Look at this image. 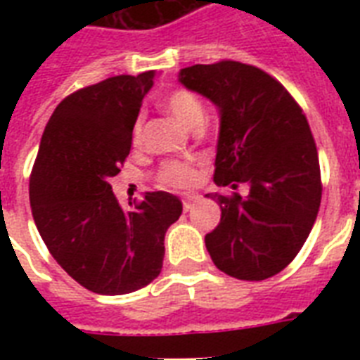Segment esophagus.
Returning a JSON list of instances; mask_svg holds the SVG:
<instances>
[{"mask_svg":"<svg viewBox=\"0 0 360 360\" xmlns=\"http://www.w3.org/2000/svg\"><path fill=\"white\" fill-rule=\"evenodd\" d=\"M198 202H200V196H198V194H186V196L183 198V209H185V211H191Z\"/></svg>","mask_w":360,"mask_h":360,"instance_id":"obj_1","label":"esophagus"}]
</instances>
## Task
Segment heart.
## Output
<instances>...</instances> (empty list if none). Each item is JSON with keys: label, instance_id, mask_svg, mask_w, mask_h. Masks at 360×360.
Listing matches in <instances>:
<instances>
[{"label": "heart", "instance_id": "heart-1", "mask_svg": "<svg viewBox=\"0 0 360 360\" xmlns=\"http://www.w3.org/2000/svg\"><path fill=\"white\" fill-rule=\"evenodd\" d=\"M164 108L174 117L181 127L188 130L198 129L203 123L205 108H203L202 98L194 95L188 89H175L164 101ZM143 140V115H138V120L132 124V134L130 141L132 146L140 147ZM196 174L194 168L185 162H166L158 172V181L166 186H186L194 181Z\"/></svg>", "mask_w": 360, "mask_h": 360}]
</instances>
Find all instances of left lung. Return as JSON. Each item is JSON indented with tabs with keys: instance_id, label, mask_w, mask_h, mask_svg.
<instances>
[{
	"instance_id": "1",
	"label": "left lung",
	"mask_w": 360,
	"mask_h": 360,
	"mask_svg": "<svg viewBox=\"0 0 360 360\" xmlns=\"http://www.w3.org/2000/svg\"><path fill=\"white\" fill-rule=\"evenodd\" d=\"M179 82L219 110L214 183L248 186L246 196L205 194L222 211L205 236L209 256L233 278H271L299 254L321 203L307 117L280 82L252 65H192Z\"/></svg>"
}]
</instances>
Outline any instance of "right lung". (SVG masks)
<instances>
[{
	"label": "right lung",
	"instance_id": "1",
	"mask_svg": "<svg viewBox=\"0 0 360 360\" xmlns=\"http://www.w3.org/2000/svg\"><path fill=\"white\" fill-rule=\"evenodd\" d=\"M155 76H114L63 98L31 172V213L44 245L65 273L98 295H124L157 278L164 236L183 213L179 198L162 191L146 192L124 211L110 185L129 157Z\"/></svg>",
	"mask_w": 360,
	"mask_h": 360
}]
</instances>
